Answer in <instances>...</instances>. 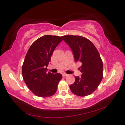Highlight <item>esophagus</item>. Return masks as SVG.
<instances>
[{
  "mask_svg": "<svg viewBox=\"0 0 125 125\" xmlns=\"http://www.w3.org/2000/svg\"><path fill=\"white\" fill-rule=\"evenodd\" d=\"M62 75H63V77H65V76H68V74H67V73H63V74H62Z\"/></svg>",
  "mask_w": 125,
  "mask_h": 125,
  "instance_id": "obj_1",
  "label": "esophagus"
}]
</instances>
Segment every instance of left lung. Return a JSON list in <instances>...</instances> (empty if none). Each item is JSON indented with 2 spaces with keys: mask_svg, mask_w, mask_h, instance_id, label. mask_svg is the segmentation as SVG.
Listing matches in <instances>:
<instances>
[{
  "mask_svg": "<svg viewBox=\"0 0 125 125\" xmlns=\"http://www.w3.org/2000/svg\"><path fill=\"white\" fill-rule=\"evenodd\" d=\"M71 49L76 62H80L81 77L75 76V81L70 86L71 92L80 96H85L97 89L103 79V64L94 45L80 36L65 35L61 37Z\"/></svg>",
  "mask_w": 125,
  "mask_h": 125,
  "instance_id": "obj_1",
  "label": "left lung"
}]
</instances>
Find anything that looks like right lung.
<instances>
[{
  "label": "right lung",
  "mask_w": 125,
  "mask_h": 125,
  "mask_svg": "<svg viewBox=\"0 0 125 125\" xmlns=\"http://www.w3.org/2000/svg\"><path fill=\"white\" fill-rule=\"evenodd\" d=\"M62 41V38L58 36H42L33 42L26 55L22 65V76L35 95L45 98L53 95L57 92L62 75L47 72L46 67L55 48Z\"/></svg>",
  "instance_id": "1"
}]
</instances>
